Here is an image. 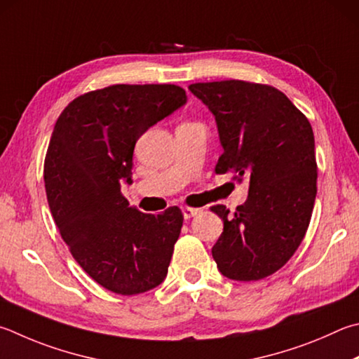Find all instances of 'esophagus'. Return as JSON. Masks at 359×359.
Returning a JSON list of instances; mask_svg holds the SVG:
<instances>
[{
  "mask_svg": "<svg viewBox=\"0 0 359 359\" xmlns=\"http://www.w3.org/2000/svg\"><path fill=\"white\" fill-rule=\"evenodd\" d=\"M184 217L185 219H190L193 217H196V215L201 213V208H194V207H184Z\"/></svg>",
  "mask_w": 359,
  "mask_h": 359,
  "instance_id": "34e87169",
  "label": "esophagus"
}]
</instances>
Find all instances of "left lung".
I'll return each mask as SVG.
<instances>
[{
    "label": "left lung",
    "instance_id": "8db88e82",
    "mask_svg": "<svg viewBox=\"0 0 359 359\" xmlns=\"http://www.w3.org/2000/svg\"><path fill=\"white\" fill-rule=\"evenodd\" d=\"M188 89L217 121L224 152L215 172L250 180L248 199L236 213L212 207L224 223L212 256L226 278L259 281L287 264L308 231L317 194L312 127L269 84L224 80Z\"/></svg>",
    "mask_w": 359,
    "mask_h": 359
}]
</instances>
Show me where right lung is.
Here are the masks:
<instances>
[{
  "instance_id": "1",
  "label": "right lung",
  "mask_w": 359,
  "mask_h": 359,
  "mask_svg": "<svg viewBox=\"0 0 359 359\" xmlns=\"http://www.w3.org/2000/svg\"><path fill=\"white\" fill-rule=\"evenodd\" d=\"M175 84H113L72 100L45 155L51 215L72 256L102 287L138 295L165 281L184 215L142 213L122 196L136 141L185 105Z\"/></svg>"
}]
</instances>
